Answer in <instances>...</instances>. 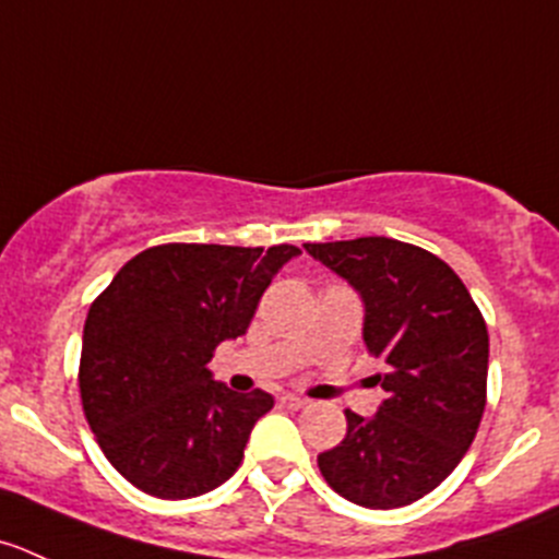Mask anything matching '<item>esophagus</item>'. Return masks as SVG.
Here are the masks:
<instances>
[{
  "label": "esophagus",
  "mask_w": 559,
  "mask_h": 559,
  "mask_svg": "<svg viewBox=\"0 0 559 559\" xmlns=\"http://www.w3.org/2000/svg\"><path fill=\"white\" fill-rule=\"evenodd\" d=\"M278 401L281 406H286V409H302V406H308V399H302V395H295V393H284Z\"/></svg>",
  "instance_id": "34e87169"
}]
</instances>
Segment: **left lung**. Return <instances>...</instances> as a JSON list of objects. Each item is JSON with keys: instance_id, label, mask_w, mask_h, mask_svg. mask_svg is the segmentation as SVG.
Masks as SVG:
<instances>
[{"instance_id": "obj_1", "label": "left lung", "mask_w": 559, "mask_h": 559, "mask_svg": "<svg viewBox=\"0 0 559 559\" xmlns=\"http://www.w3.org/2000/svg\"><path fill=\"white\" fill-rule=\"evenodd\" d=\"M366 302L362 338L384 362L373 417L346 409V437L319 453L330 489L362 508H401L456 469L486 409L489 330L467 286L435 253L390 237L306 242Z\"/></svg>"}]
</instances>
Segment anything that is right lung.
Instances as JSON below:
<instances>
[{
    "label": "right lung",
    "instance_id": "right-lung-1",
    "mask_svg": "<svg viewBox=\"0 0 559 559\" xmlns=\"http://www.w3.org/2000/svg\"><path fill=\"white\" fill-rule=\"evenodd\" d=\"M297 246L166 242L130 259L95 297L81 341L86 424L111 467L160 500L213 491L237 473L264 390L235 393L207 362L251 324Z\"/></svg>",
    "mask_w": 559,
    "mask_h": 559
}]
</instances>
